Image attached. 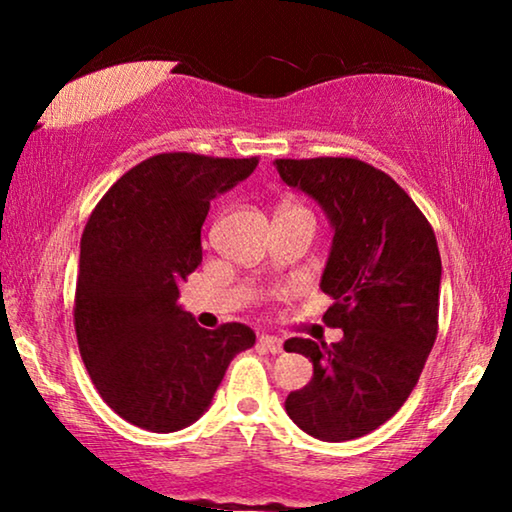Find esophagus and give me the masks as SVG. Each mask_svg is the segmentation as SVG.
I'll return each instance as SVG.
<instances>
[{"instance_id":"34e87169","label":"esophagus","mask_w":512,"mask_h":512,"mask_svg":"<svg viewBox=\"0 0 512 512\" xmlns=\"http://www.w3.org/2000/svg\"><path fill=\"white\" fill-rule=\"evenodd\" d=\"M258 342H261V347L268 349L270 354H279L284 349V342L282 338H277V335H261Z\"/></svg>"}]
</instances>
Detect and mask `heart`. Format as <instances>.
<instances>
[{
  "label": "heart",
  "instance_id": "heart-1",
  "mask_svg": "<svg viewBox=\"0 0 512 512\" xmlns=\"http://www.w3.org/2000/svg\"><path fill=\"white\" fill-rule=\"evenodd\" d=\"M286 207H291V205H286Z\"/></svg>",
  "mask_w": 512,
  "mask_h": 512
}]
</instances>
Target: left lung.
Instances as JSON below:
<instances>
[{
    "mask_svg": "<svg viewBox=\"0 0 512 512\" xmlns=\"http://www.w3.org/2000/svg\"><path fill=\"white\" fill-rule=\"evenodd\" d=\"M286 186L324 209L333 230L321 291L342 340H286L314 375L286 396V415L312 438L345 443L394 417L415 389L438 333L436 235L389 174L356 158L275 160Z\"/></svg>",
    "mask_w": 512,
    "mask_h": 512,
    "instance_id": "left-lung-1",
    "label": "left lung"
}]
</instances>
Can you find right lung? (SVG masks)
<instances>
[{"mask_svg":"<svg viewBox=\"0 0 512 512\" xmlns=\"http://www.w3.org/2000/svg\"><path fill=\"white\" fill-rule=\"evenodd\" d=\"M256 158L160 153L125 172L81 237L74 326L88 375L125 422L172 433L205 415L230 361L254 347L244 324L207 331L179 284L202 261L209 202L256 170Z\"/></svg>","mask_w":512,"mask_h":512,"instance_id":"right-lung-1","label":"right lung"}]
</instances>
